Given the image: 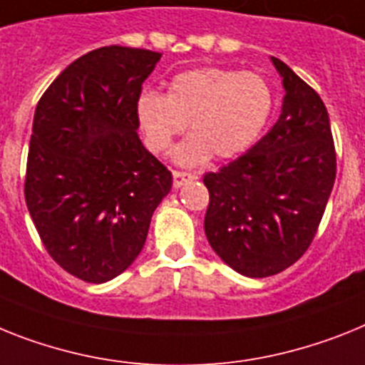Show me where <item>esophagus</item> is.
Returning a JSON list of instances; mask_svg holds the SVG:
<instances>
[{"instance_id":"esophagus-1","label":"esophagus","mask_w":365,"mask_h":365,"mask_svg":"<svg viewBox=\"0 0 365 365\" xmlns=\"http://www.w3.org/2000/svg\"><path fill=\"white\" fill-rule=\"evenodd\" d=\"M197 174L192 173H183V170H173V185L174 187H182L183 183L191 182V180H197Z\"/></svg>"}]
</instances>
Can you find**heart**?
Masks as SVG:
<instances>
[{"label":"heart","instance_id":"heart-1","mask_svg":"<svg viewBox=\"0 0 365 365\" xmlns=\"http://www.w3.org/2000/svg\"><path fill=\"white\" fill-rule=\"evenodd\" d=\"M272 107L274 93L263 76L207 66L174 76L167 94L143 91L135 100V120L154 154L167 152L191 125L192 133L174 159L195 167L211 154L226 159L245 152L263 131Z\"/></svg>","mask_w":365,"mask_h":365}]
</instances>
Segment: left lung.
<instances>
[{
	"label": "left lung",
	"mask_w": 365,
	"mask_h": 365,
	"mask_svg": "<svg viewBox=\"0 0 365 365\" xmlns=\"http://www.w3.org/2000/svg\"><path fill=\"white\" fill-rule=\"evenodd\" d=\"M271 61L286 91L278 120L247 154L204 174L207 241L250 278L282 272L308 250L336 180L323 100L286 63Z\"/></svg>",
	"instance_id": "obj_1"
}]
</instances>
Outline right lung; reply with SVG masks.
<instances>
[{
    "label": "right lung",
    "mask_w": 365,
    "mask_h": 365,
    "mask_svg": "<svg viewBox=\"0 0 365 365\" xmlns=\"http://www.w3.org/2000/svg\"><path fill=\"white\" fill-rule=\"evenodd\" d=\"M161 53L103 46L73 61L36 103L26 204L57 265L118 277L145 247L173 174L137 135L135 100Z\"/></svg>",
    "instance_id": "add662e5"
}]
</instances>
